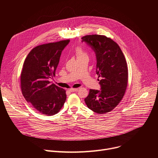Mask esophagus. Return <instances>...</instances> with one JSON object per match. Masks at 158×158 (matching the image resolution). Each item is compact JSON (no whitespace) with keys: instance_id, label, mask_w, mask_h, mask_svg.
<instances>
[{"instance_id":"34e87169","label":"esophagus","mask_w":158,"mask_h":158,"mask_svg":"<svg viewBox=\"0 0 158 158\" xmlns=\"http://www.w3.org/2000/svg\"><path fill=\"white\" fill-rule=\"evenodd\" d=\"M77 91H78V89H77H77L71 88V89H69V91H70V92H72V93H73V92H77Z\"/></svg>"}]
</instances>
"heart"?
Masks as SVG:
<instances>
[{
    "mask_svg": "<svg viewBox=\"0 0 158 158\" xmlns=\"http://www.w3.org/2000/svg\"><path fill=\"white\" fill-rule=\"evenodd\" d=\"M76 57L78 59H80L81 57H85V56H87V54L86 53L80 48H78L76 49Z\"/></svg>",
    "mask_w": 158,
    "mask_h": 158,
    "instance_id": "obj_1",
    "label": "heart"
}]
</instances>
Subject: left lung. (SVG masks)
I'll return each mask as SVG.
<instances>
[{"instance_id": "left-lung-1", "label": "left lung", "mask_w": 158, "mask_h": 158, "mask_svg": "<svg viewBox=\"0 0 158 158\" xmlns=\"http://www.w3.org/2000/svg\"><path fill=\"white\" fill-rule=\"evenodd\" d=\"M81 39L95 52L96 74L101 77V90L90 89L84 101L96 113H107L118 105L126 91L128 69L125 57L118 44L104 35H88Z\"/></svg>"}]
</instances>
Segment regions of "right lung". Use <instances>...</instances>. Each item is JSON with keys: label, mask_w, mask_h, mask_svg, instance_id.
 <instances>
[{"label": "right lung", "mask_w": 158, "mask_h": 158, "mask_svg": "<svg viewBox=\"0 0 158 158\" xmlns=\"http://www.w3.org/2000/svg\"><path fill=\"white\" fill-rule=\"evenodd\" d=\"M69 40L38 46L31 50L24 62L20 76L21 90L27 102L42 114L53 116L65 100V91L51 84L62 51Z\"/></svg>", "instance_id": "obj_1"}]
</instances>
